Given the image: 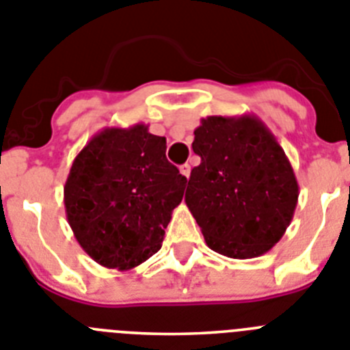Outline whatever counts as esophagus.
<instances>
[{
    "mask_svg": "<svg viewBox=\"0 0 350 350\" xmlns=\"http://www.w3.org/2000/svg\"><path fill=\"white\" fill-rule=\"evenodd\" d=\"M179 172H181V174L185 176V178H190V165H188V163H185V165H181L179 167Z\"/></svg>",
    "mask_w": 350,
    "mask_h": 350,
    "instance_id": "34e87169",
    "label": "esophagus"
}]
</instances>
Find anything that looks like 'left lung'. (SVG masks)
I'll list each match as a JSON object with an SVG mask.
<instances>
[{
	"mask_svg": "<svg viewBox=\"0 0 350 350\" xmlns=\"http://www.w3.org/2000/svg\"><path fill=\"white\" fill-rule=\"evenodd\" d=\"M200 165L185 202L211 250L254 259L271 250L294 217L299 187L276 137L255 114L208 116L193 132Z\"/></svg>",
	"mask_w": 350,
	"mask_h": 350,
	"instance_id": "left-lung-1",
	"label": "left lung"
}]
</instances>
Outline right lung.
<instances>
[{"label": "right lung", "instance_id": "1", "mask_svg": "<svg viewBox=\"0 0 350 350\" xmlns=\"http://www.w3.org/2000/svg\"><path fill=\"white\" fill-rule=\"evenodd\" d=\"M165 137L148 124L107 126L90 139L65 183L66 220L95 262L132 269L162 247L187 178L165 158Z\"/></svg>", "mask_w": 350, "mask_h": 350}]
</instances>
